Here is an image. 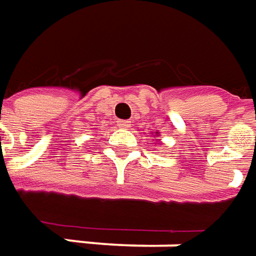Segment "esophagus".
Here are the masks:
<instances>
[{
  "mask_svg": "<svg viewBox=\"0 0 256 256\" xmlns=\"http://www.w3.org/2000/svg\"><path fill=\"white\" fill-rule=\"evenodd\" d=\"M116 124H118V126H120V128H128V126L131 125L130 121H126V120H120Z\"/></svg>",
  "mask_w": 256,
  "mask_h": 256,
  "instance_id": "34e87169",
  "label": "esophagus"
}]
</instances>
